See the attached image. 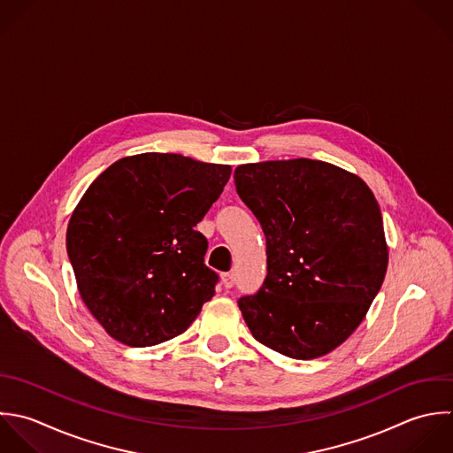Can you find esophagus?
<instances>
[{
	"mask_svg": "<svg viewBox=\"0 0 453 453\" xmlns=\"http://www.w3.org/2000/svg\"><path fill=\"white\" fill-rule=\"evenodd\" d=\"M222 282H224V288H226V289H231V288L234 286V282H236L234 273H224V275H222Z\"/></svg>",
	"mask_w": 453,
	"mask_h": 453,
	"instance_id": "esophagus-1",
	"label": "esophagus"
}]
</instances>
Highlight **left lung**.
Segmentation results:
<instances>
[{
	"label": "left lung",
	"mask_w": 453,
	"mask_h": 453,
	"mask_svg": "<svg viewBox=\"0 0 453 453\" xmlns=\"http://www.w3.org/2000/svg\"><path fill=\"white\" fill-rule=\"evenodd\" d=\"M234 183L266 236L268 275L238 300L250 334L295 360L328 355L360 326L387 275L372 190L311 158L242 164Z\"/></svg>",
	"instance_id": "left-lung-1"
}]
</instances>
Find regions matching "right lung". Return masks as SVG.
Returning a JSON list of instances; mask_svg holds the SVG:
<instances>
[{"mask_svg": "<svg viewBox=\"0 0 453 453\" xmlns=\"http://www.w3.org/2000/svg\"><path fill=\"white\" fill-rule=\"evenodd\" d=\"M231 165L176 153L111 164L66 227L79 295L114 341L144 348L183 334L215 295L206 238L194 227L220 197Z\"/></svg>", "mask_w": 453, "mask_h": 453, "instance_id": "add662e5", "label": "right lung"}]
</instances>
